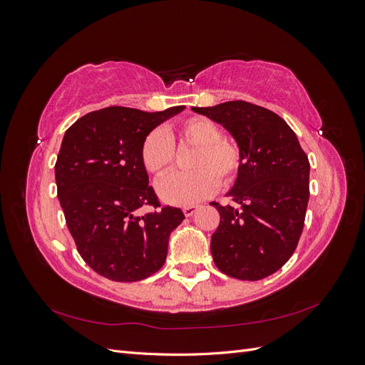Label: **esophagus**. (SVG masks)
I'll list each match as a JSON object with an SVG mask.
<instances>
[{"instance_id": "obj_1", "label": "esophagus", "mask_w": 365, "mask_h": 365, "mask_svg": "<svg viewBox=\"0 0 365 365\" xmlns=\"http://www.w3.org/2000/svg\"><path fill=\"white\" fill-rule=\"evenodd\" d=\"M182 212H184V215L189 217V216H193L196 212H197V207L196 205H189V207H184L182 208Z\"/></svg>"}]
</instances>
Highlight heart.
<instances>
[{
    "label": "heart",
    "instance_id": "heart-1",
    "mask_svg": "<svg viewBox=\"0 0 365 365\" xmlns=\"http://www.w3.org/2000/svg\"><path fill=\"white\" fill-rule=\"evenodd\" d=\"M181 143L196 146L190 160L192 172L172 173L158 184L161 200L172 205H192L212 195L219 184L228 185L240 172L244 155L237 143L222 137L215 121L204 117L184 120L176 128ZM175 161L173 140L163 129H153L143 140L141 163L145 169L161 178Z\"/></svg>",
    "mask_w": 365,
    "mask_h": 365
}]
</instances>
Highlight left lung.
<instances>
[{
    "mask_svg": "<svg viewBox=\"0 0 365 365\" xmlns=\"http://www.w3.org/2000/svg\"><path fill=\"white\" fill-rule=\"evenodd\" d=\"M192 109L222 125L244 155L227 193L235 204L212 202L220 216L210 244L215 264L230 277L262 280L289 260L300 240L311 164L295 132L267 108L233 101Z\"/></svg>",
    "mask_w": 365,
    "mask_h": 365,
    "instance_id": "obj_1",
    "label": "left lung"
}]
</instances>
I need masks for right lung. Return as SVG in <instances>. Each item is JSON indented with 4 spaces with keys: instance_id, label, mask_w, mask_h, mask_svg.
Returning <instances> with one entry per match:
<instances>
[{
    "instance_id": "1",
    "label": "right lung",
    "mask_w": 365,
    "mask_h": 365,
    "mask_svg": "<svg viewBox=\"0 0 365 365\" xmlns=\"http://www.w3.org/2000/svg\"><path fill=\"white\" fill-rule=\"evenodd\" d=\"M109 106L67 129L54 165L58 197L81 257L113 282H138L165 262L172 231L184 213L161 206L141 163L143 140L181 113ZM143 206L153 207L145 215Z\"/></svg>"
}]
</instances>
